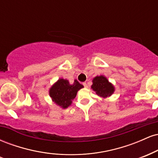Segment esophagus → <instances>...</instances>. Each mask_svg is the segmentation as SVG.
Instances as JSON below:
<instances>
[{"label":"esophagus","instance_id":"obj_1","mask_svg":"<svg viewBox=\"0 0 158 158\" xmlns=\"http://www.w3.org/2000/svg\"><path fill=\"white\" fill-rule=\"evenodd\" d=\"M82 85H84L85 88H88V84H87L86 82H83V83H82Z\"/></svg>","mask_w":158,"mask_h":158}]
</instances>
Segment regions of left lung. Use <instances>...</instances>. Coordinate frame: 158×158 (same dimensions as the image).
Masks as SVG:
<instances>
[{
	"instance_id": "1",
	"label": "left lung",
	"mask_w": 158,
	"mask_h": 158,
	"mask_svg": "<svg viewBox=\"0 0 158 158\" xmlns=\"http://www.w3.org/2000/svg\"><path fill=\"white\" fill-rule=\"evenodd\" d=\"M91 88L98 96L103 98L110 97L114 91L113 85L103 76L94 78Z\"/></svg>"
}]
</instances>
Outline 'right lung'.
I'll use <instances>...</instances> for the list:
<instances>
[{
	"mask_svg": "<svg viewBox=\"0 0 158 158\" xmlns=\"http://www.w3.org/2000/svg\"><path fill=\"white\" fill-rule=\"evenodd\" d=\"M83 87L77 80H74L73 84H70L66 79H60L51 87L50 96L58 106L66 108L70 106L72 100L77 96L78 90Z\"/></svg>",
	"mask_w": 158,
	"mask_h": 158,
	"instance_id": "obj_1",
	"label": "right lung"
}]
</instances>
